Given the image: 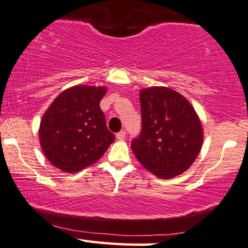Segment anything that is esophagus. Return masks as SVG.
<instances>
[{"mask_svg": "<svg viewBox=\"0 0 248 248\" xmlns=\"http://www.w3.org/2000/svg\"><path fill=\"white\" fill-rule=\"evenodd\" d=\"M124 138H126V132H124V130H121V132L116 134V139H118V140H124Z\"/></svg>", "mask_w": 248, "mask_h": 248, "instance_id": "esophagus-1", "label": "esophagus"}]
</instances>
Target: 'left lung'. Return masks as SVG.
<instances>
[{"instance_id":"obj_1","label":"left lung","mask_w":248,"mask_h":248,"mask_svg":"<svg viewBox=\"0 0 248 248\" xmlns=\"http://www.w3.org/2000/svg\"><path fill=\"white\" fill-rule=\"evenodd\" d=\"M142 132L132 142L138 161L160 178L186 171L203 146L202 121L189 100L164 86L140 91Z\"/></svg>"}]
</instances>
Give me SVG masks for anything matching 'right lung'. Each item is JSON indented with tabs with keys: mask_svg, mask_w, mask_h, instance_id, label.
<instances>
[{
	"mask_svg": "<svg viewBox=\"0 0 248 248\" xmlns=\"http://www.w3.org/2000/svg\"><path fill=\"white\" fill-rule=\"evenodd\" d=\"M107 87L77 85L59 94L43 115L39 142L52 166L77 172L92 166L115 140L100 101Z\"/></svg>",
	"mask_w": 248,
	"mask_h": 248,
	"instance_id": "right-lung-1",
	"label": "right lung"
}]
</instances>
